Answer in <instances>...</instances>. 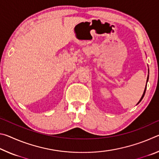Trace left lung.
I'll return each instance as SVG.
<instances>
[{"label": "left lung", "instance_id": "obj_1", "mask_svg": "<svg viewBox=\"0 0 159 159\" xmlns=\"http://www.w3.org/2000/svg\"><path fill=\"white\" fill-rule=\"evenodd\" d=\"M149 69H148V74H149ZM148 80H149V74H148V76H147V82H148ZM146 89H147V85H146V87H145V88H144V93H143V95H142V98H141V99H139V101L138 102V103L137 104H138L139 102H140L141 101H142V99H143V98H144V94H145V92H146Z\"/></svg>", "mask_w": 159, "mask_h": 159}]
</instances>
